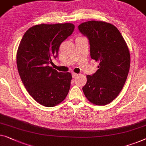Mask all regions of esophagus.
<instances>
[{
  "label": "esophagus",
  "mask_w": 146,
  "mask_h": 146,
  "mask_svg": "<svg viewBox=\"0 0 146 146\" xmlns=\"http://www.w3.org/2000/svg\"><path fill=\"white\" fill-rule=\"evenodd\" d=\"M78 75V74H76V73H74V72H72V78H74L76 77Z\"/></svg>",
  "instance_id": "esophagus-1"
}]
</instances>
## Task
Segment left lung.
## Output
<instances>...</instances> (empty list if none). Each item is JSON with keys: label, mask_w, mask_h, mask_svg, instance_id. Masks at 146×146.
Listing matches in <instances>:
<instances>
[{"label": "left lung", "mask_w": 146, "mask_h": 146, "mask_svg": "<svg viewBox=\"0 0 146 146\" xmlns=\"http://www.w3.org/2000/svg\"><path fill=\"white\" fill-rule=\"evenodd\" d=\"M78 29L89 40L91 58L99 62L96 72L87 76L84 94L95 105H107L118 96L127 78L128 46L119 29L109 23L89 21L79 25Z\"/></svg>", "instance_id": "obj_1"}]
</instances>
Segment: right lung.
Listing matches in <instances>:
<instances>
[{
	"mask_svg": "<svg viewBox=\"0 0 146 146\" xmlns=\"http://www.w3.org/2000/svg\"><path fill=\"white\" fill-rule=\"evenodd\" d=\"M74 30L70 23L36 25L27 29L19 45L16 63L21 80L29 94L45 107L57 105L68 94L71 74L58 72L50 64Z\"/></svg>",
	"mask_w": 146,
	"mask_h": 146,
	"instance_id": "add662e5",
	"label": "right lung"
}]
</instances>
